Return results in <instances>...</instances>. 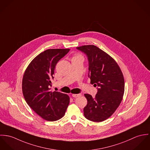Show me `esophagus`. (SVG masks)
Masks as SVG:
<instances>
[{
  "label": "esophagus",
  "mask_w": 150,
  "mask_h": 150,
  "mask_svg": "<svg viewBox=\"0 0 150 150\" xmlns=\"http://www.w3.org/2000/svg\"><path fill=\"white\" fill-rule=\"evenodd\" d=\"M72 96L74 98H77V97H79L81 96V94H72Z\"/></svg>",
  "instance_id": "esophagus-1"
}]
</instances>
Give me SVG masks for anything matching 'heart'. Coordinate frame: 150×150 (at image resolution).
<instances>
[{"label": "heart", "mask_w": 150, "mask_h": 150, "mask_svg": "<svg viewBox=\"0 0 150 150\" xmlns=\"http://www.w3.org/2000/svg\"><path fill=\"white\" fill-rule=\"evenodd\" d=\"M80 56H81V55H79V54H78V55L75 56L74 57H80Z\"/></svg>", "instance_id": "1"}]
</instances>
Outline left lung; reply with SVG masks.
<instances>
[{"mask_svg": "<svg viewBox=\"0 0 150 150\" xmlns=\"http://www.w3.org/2000/svg\"><path fill=\"white\" fill-rule=\"evenodd\" d=\"M88 60L90 83L97 86L95 98L88 94L84 108V117L93 122H101L111 116L119 106L124 93V78L116 62L110 55L93 45L76 48Z\"/></svg>", "mask_w": 150, "mask_h": 150, "instance_id": "1", "label": "left lung"}]
</instances>
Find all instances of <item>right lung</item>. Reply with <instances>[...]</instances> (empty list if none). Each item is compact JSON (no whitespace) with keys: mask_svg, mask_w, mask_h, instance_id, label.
Segmentation results:
<instances>
[{"mask_svg":"<svg viewBox=\"0 0 150 150\" xmlns=\"http://www.w3.org/2000/svg\"><path fill=\"white\" fill-rule=\"evenodd\" d=\"M69 50L44 51L30 62L23 76L22 88L26 102L38 115L49 121L64 116L69 103L66 94L50 91L55 66Z\"/></svg>","mask_w":150,"mask_h":150,"instance_id":"right-lung-1","label":"right lung"}]
</instances>
